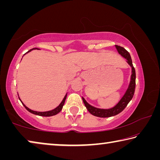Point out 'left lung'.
Wrapping results in <instances>:
<instances>
[{
    "mask_svg": "<svg viewBox=\"0 0 160 160\" xmlns=\"http://www.w3.org/2000/svg\"><path fill=\"white\" fill-rule=\"evenodd\" d=\"M115 47L116 48V49H117L118 53L121 54L123 57L125 58L127 60L128 63L132 67V75H131V82H130L128 90H127L126 92L125 93V94H124V96L122 97V99L120 100V102H119L114 107H113L110 109H97V108L94 107L89 104L88 103L85 101V99L82 97L84 104H85V106L86 107L87 109L88 110V112H90L91 114H92L95 116H98V117H101V118L110 117V116L117 115L119 113H121L126 107L129 102L132 99L135 92V77H136V75H135V68L133 67V65H132V63L131 55H130L128 51H126L123 47H120V46H118V45H115Z\"/></svg>",
    "mask_w": 160,
    "mask_h": 160,
    "instance_id": "8db88e82",
    "label": "left lung"
}]
</instances>
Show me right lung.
Here are the masks:
<instances>
[{"label":"right lung","instance_id":"right-lung-1","mask_svg":"<svg viewBox=\"0 0 160 160\" xmlns=\"http://www.w3.org/2000/svg\"><path fill=\"white\" fill-rule=\"evenodd\" d=\"M35 48H36V49H37V48H32V49H30L29 51H28V52H27V53L29 52V51H31L32 50L35 49ZM66 97H67V94H66V96L64 97V98H63V101H62L61 104H59V106L56 107V109H54L51 110V111H48V112H35V111H32V110H31V109H29V108L25 106V105L22 102V101L20 100V98H19V99H20V100L21 101V102L22 103L23 106L25 107V109H26L27 110H28V112H30V113H34V114H36V115H38V116H54V115L57 114V113H58L59 112H61V109H62V108H63V104H64V103H65V101H66Z\"/></svg>","mask_w":160,"mask_h":160}]
</instances>
